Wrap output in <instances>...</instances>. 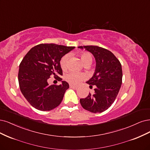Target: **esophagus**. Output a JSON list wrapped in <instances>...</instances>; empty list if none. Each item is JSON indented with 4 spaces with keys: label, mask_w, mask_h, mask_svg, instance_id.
<instances>
[{
    "label": "esophagus",
    "mask_w": 150,
    "mask_h": 150,
    "mask_svg": "<svg viewBox=\"0 0 150 150\" xmlns=\"http://www.w3.org/2000/svg\"><path fill=\"white\" fill-rule=\"evenodd\" d=\"M69 87H72V88H77V86L73 85V84H69Z\"/></svg>",
    "instance_id": "34e87169"
}]
</instances>
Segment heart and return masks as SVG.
I'll return each mask as SVG.
<instances>
[{
    "mask_svg": "<svg viewBox=\"0 0 150 150\" xmlns=\"http://www.w3.org/2000/svg\"><path fill=\"white\" fill-rule=\"evenodd\" d=\"M68 54L64 55L60 60V65L62 69H64L66 66V62L68 59ZM80 58L82 63L84 66H89L92 63V56L88 52H82L80 53ZM85 79L83 74L76 73L74 71H70L65 75V79L71 84H77Z\"/></svg>",
    "mask_w": 150,
    "mask_h": 150,
    "instance_id": "1",
    "label": "heart"
}]
</instances>
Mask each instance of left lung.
Listing matches in <instances>:
<instances>
[{
	"mask_svg": "<svg viewBox=\"0 0 150 150\" xmlns=\"http://www.w3.org/2000/svg\"><path fill=\"white\" fill-rule=\"evenodd\" d=\"M79 48L89 51L96 61L95 73L86 82L96 87L94 94H90L80 103L84 109L92 113H101L115 101L122 82V65L111 51L97 46H81Z\"/></svg>",
	"mask_w": 150,
	"mask_h": 150,
	"instance_id": "left-lung-1",
	"label": "left lung"
}]
</instances>
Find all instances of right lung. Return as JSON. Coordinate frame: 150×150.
I'll return each mask as SVG.
<instances>
[{
	"label": "right lung",
	"mask_w": 150,
	"mask_h": 150,
	"mask_svg": "<svg viewBox=\"0 0 150 150\" xmlns=\"http://www.w3.org/2000/svg\"><path fill=\"white\" fill-rule=\"evenodd\" d=\"M74 46L53 43L34 46L25 56L19 66L18 79L20 91L30 105L42 111L58 107L69 86L62 81L60 85L49 86L47 79L54 75L58 80L63 75L60 60Z\"/></svg>",
	"instance_id": "add662e5"
}]
</instances>
